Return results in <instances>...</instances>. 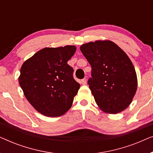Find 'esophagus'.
Here are the masks:
<instances>
[{
  "mask_svg": "<svg viewBox=\"0 0 153 153\" xmlns=\"http://www.w3.org/2000/svg\"><path fill=\"white\" fill-rule=\"evenodd\" d=\"M86 79H81V83L82 85H85L86 84Z\"/></svg>",
  "mask_w": 153,
  "mask_h": 153,
  "instance_id": "obj_1",
  "label": "esophagus"
}]
</instances>
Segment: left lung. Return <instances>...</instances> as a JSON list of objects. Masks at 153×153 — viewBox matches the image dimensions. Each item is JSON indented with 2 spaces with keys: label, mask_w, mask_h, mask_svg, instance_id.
<instances>
[{
  "label": "left lung",
  "mask_w": 153,
  "mask_h": 153,
  "mask_svg": "<svg viewBox=\"0 0 153 153\" xmlns=\"http://www.w3.org/2000/svg\"><path fill=\"white\" fill-rule=\"evenodd\" d=\"M80 49L91 65L88 84L98 106L112 114L128 107L137 91V77L127 54L109 40L91 42Z\"/></svg>",
  "instance_id": "obj_1"
}]
</instances>
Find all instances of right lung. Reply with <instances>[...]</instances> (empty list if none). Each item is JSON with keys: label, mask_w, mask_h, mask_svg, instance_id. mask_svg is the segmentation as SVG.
Here are the masks:
<instances>
[{"label": "right lung", "mask_w": 153, "mask_h": 153, "mask_svg": "<svg viewBox=\"0 0 153 153\" xmlns=\"http://www.w3.org/2000/svg\"><path fill=\"white\" fill-rule=\"evenodd\" d=\"M76 48H44L22 65L19 85L30 104L44 116L58 117L72 106L80 84L68 61Z\"/></svg>", "instance_id": "1"}]
</instances>
